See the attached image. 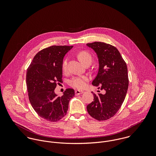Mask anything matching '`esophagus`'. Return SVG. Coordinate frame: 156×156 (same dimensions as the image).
Returning <instances> with one entry per match:
<instances>
[{"label":"esophagus","instance_id":"obj_1","mask_svg":"<svg viewBox=\"0 0 156 156\" xmlns=\"http://www.w3.org/2000/svg\"><path fill=\"white\" fill-rule=\"evenodd\" d=\"M84 92L83 90H75V95H79L80 94H83Z\"/></svg>","mask_w":156,"mask_h":156}]
</instances>
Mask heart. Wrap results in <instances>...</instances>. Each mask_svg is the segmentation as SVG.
Segmentation results:
<instances>
[{
	"instance_id": "obj_1",
	"label": "heart",
	"mask_w": 156,
	"mask_h": 156,
	"mask_svg": "<svg viewBox=\"0 0 156 156\" xmlns=\"http://www.w3.org/2000/svg\"><path fill=\"white\" fill-rule=\"evenodd\" d=\"M78 57L80 60L85 65L88 64H91L92 61V57L90 53H89L87 51H81L78 54ZM68 58H66L64 59L62 62V69L64 71H66L67 69L68 65ZM90 79L88 76L87 75H82V76H76L73 77L69 80V85L76 89H83L86 85L87 82Z\"/></svg>"
}]
</instances>
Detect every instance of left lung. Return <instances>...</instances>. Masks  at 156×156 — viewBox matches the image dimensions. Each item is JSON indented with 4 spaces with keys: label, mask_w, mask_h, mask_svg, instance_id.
<instances>
[{
    "label": "left lung",
    "mask_w": 156,
    "mask_h": 156,
    "mask_svg": "<svg viewBox=\"0 0 156 156\" xmlns=\"http://www.w3.org/2000/svg\"><path fill=\"white\" fill-rule=\"evenodd\" d=\"M97 53L99 69L92 84L105 90V94H94V101L87 108L90 116L98 121L113 116L121 107L129 87L127 64L118 50L102 42L88 43Z\"/></svg>",
    "instance_id": "1"
}]
</instances>
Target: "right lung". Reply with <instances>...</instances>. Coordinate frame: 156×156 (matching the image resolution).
I'll return each instance as SVG.
<instances>
[{
	"instance_id": "right-lung-1",
	"label": "right lung",
	"mask_w": 156,
	"mask_h": 156,
	"mask_svg": "<svg viewBox=\"0 0 156 156\" xmlns=\"http://www.w3.org/2000/svg\"><path fill=\"white\" fill-rule=\"evenodd\" d=\"M73 45H52L40 51L27 69L26 84L30 103L37 114L50 122H56L67 114L74 90L68 88L64 95L55 93L56 85L62 82L64 56Z\"/></svg>"
}]
</instances>
